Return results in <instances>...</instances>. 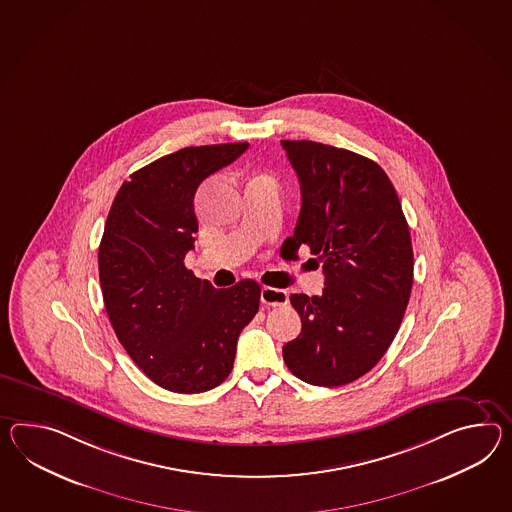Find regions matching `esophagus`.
<instances>
[{
    "label": "esophagus",
    "mask_w": 512,
    "mask_h": 512,
    "mask_svg": "<svg viewBox=\"0 0 512 512\" xmlns=\"http://www.w3.org/2000/svg\"><path fill=\"white\" fill-rule=\"evenodd\" d=\"M261 301L264 305H270V307H281V305H287V290H281V288L274 287H262Z\"/></svg>",
    "instance_id": "1"
}]
</instances>
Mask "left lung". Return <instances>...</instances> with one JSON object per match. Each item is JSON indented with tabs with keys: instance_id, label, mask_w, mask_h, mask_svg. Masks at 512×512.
Here are the masks:
<instances>
[{
	"instance_id": "8db88e82",
	"label": "left lung",
	"mask_w": 512,
	"mask_h": 512,
	"mask_svg": "<svg viewBox=\"0 0 512 512\" xmlns=\"http://www.w3.org/2000/svg\"><path fill=\"white\" fill-rule=\"evenodd\" d=\"M281 146L301 185L300 218L283 251L298 259L307 246L325 275L320 296H290L301 333L283 359L309 385H348L381 361L403 320L414 268L409 225L379 164L312 140Z\"/></svg>"
}]
</instances>
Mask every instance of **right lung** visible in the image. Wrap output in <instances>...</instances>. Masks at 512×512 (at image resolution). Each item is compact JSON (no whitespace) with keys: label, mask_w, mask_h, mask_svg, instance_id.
<instances>
[{"label":"right lung","mask_w":512,"mask_h":512,"mask_svg":"<svg viewBox=\"0 0 512 512\" xmlns=\"http://www.w3.org/2000/svg\"><path fill=\"white\" fill-rule=\"evenodd\" d=\"M248 142L183 148L137 170L118 190L101 237L105 311L127 355L159 387L200 394L231 374L240 331L261 287H212L185 266L198 231L194 194Z\"/></svg>","instance_id":"1"}]
</instances>
